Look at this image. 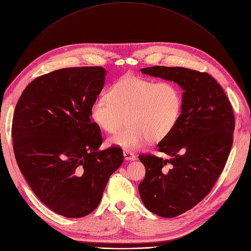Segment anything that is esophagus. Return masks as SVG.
<instances>
[{"instance_id": "1", "label": "esophagus", "mask_w": 251, "mask_h": 251, "mask_svg": "<svg viewBox=\"0 0 251 251\" xmlns=\"http://www.w3.org/2000/svg\"><path fill=\"white\" fill-rule=\"evenodd\" d=\"M123 154H124V158L126 159V160H135V159H136V156L134 155V153H132L130 151L124 150Z\"/></svg>"}]
</instances>
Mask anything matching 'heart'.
Wrapping results in <instances>:
<instances>
[{
  "label": "heart",
  "instance_id": "obj_1",
  "mask_svg": "<svg viewBox=\"0 0 251 251\" xmlns=\"http://www.w3.org/2000/svg\"><path fill=\"white\" fill-rule=\"evenodd\" d=\"M108 98L100 97L90 107V117L106 133H115L107 140L109 146L128 150L140 148L147 140L158 143L175 128L182 111L183 97L173 82L126 75L113 84Z\"/></svg>",
  "mask_w": 251,
  "mask_h": 251
}]
</instances>
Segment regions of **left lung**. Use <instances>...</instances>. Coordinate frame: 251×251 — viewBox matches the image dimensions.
I'll use <instances>...</instances> for the list:
<instances>
[{
  "label": "left lung",
  "instance_id": "left-lung-1",
  "mask_svg": "<svg viewBox=\"0 0 251 251\" xmlns=\"http://www.w3.org/2000/svg\"><path fill=\"white\" fill-rule=\"evenodd\" d=\"M141 72L173 81L184 90L180 118L158 143V151L168 158L139 155L146 170L138 186L144 205L171 218L193 208L216 183L233 143V109L222 87L206 72L166 66Z\"/></svg>",
  "mask_w": 251,
  "mask_h": 251
}]
</instances>
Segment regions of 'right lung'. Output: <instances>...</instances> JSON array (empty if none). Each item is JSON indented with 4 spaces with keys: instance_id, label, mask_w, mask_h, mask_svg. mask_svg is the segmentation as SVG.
Listing matches in <instances>:
<instances>
[{
    "instance_id": "obj_1",
    "label": "right lung",
    "mask_w": 251,
    "mask_h": 251,
    "mask_svg": "<svg viewBox=\"0 0 251 251\" xmlns=\"http://www.w3.org/2000/svg\"><path fill=\"white\" fill-rule=\"evenodd\" d=\"M103 67L64 68L37 77L16 105V161L36 196L65 217L88 215L123 162L119 146L98 150L100 128L90 107L103 89Z\"/></svg>"
}]
</instances>
